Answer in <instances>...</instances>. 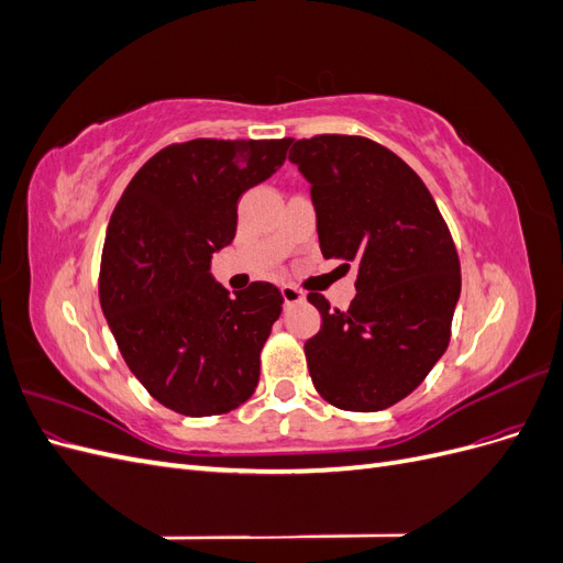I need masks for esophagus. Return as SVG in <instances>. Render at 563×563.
<instances>
[{
    "label": "esophagus",
    "instance_id": "34e87169",
    "mask_svg": "<svg viewBox=\"0 0 563 563\" xmlns=\"http://www.w3.org/2000/svg\"><path fill=\"white\" fill-rule=\"evenodd\" d=\"M282 298H284V305H296V302H300L305 296H302L300 288L284 284V286H282Z\"/></svg>",
    "mask_w": 563,
    "mask_h": 563
}]
</instances>
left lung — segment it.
Segmentation results:
<instances>
[{
  "label": "left lung",
  "instance_id": "1",
  "mask_svg": "<svg viewBox=\"0 0 563 563\" xmlns=\"http://www.w3.org/2000/svg\"><path fill=\"white\" fill-rule=\"evenodd\" d=\"M291 143L323 258L356 267L347 310L308 294L321 314L305 343L312 383L343 411H383L411 395L449 347L460 298L453 236L420 176L380 143L340 133Z\"/></svg>",
  "mask_w": 563,
  "mask_h": 563
}]
</instances>
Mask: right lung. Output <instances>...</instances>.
<instances>
[{
	"instance_id": "obj_1",
	"label": "right lung",
	"mask_w": 563,
	"mask_h": 563,
	"mask_svg": "<svg viewBox=\"0 0 563 563\" xmlns=\"http://www.w3.org/2000/svg\"><path fill=\"white\" fill-rule=\"evenodd\" d=\"M288 145H166L117 201L100 258V308L133 376L176 413H230L258 385L261 350L284 298L267 282L230 296L209 267L234 240L236 201L277 172Z\"/></svg>"
}]
</instances>
